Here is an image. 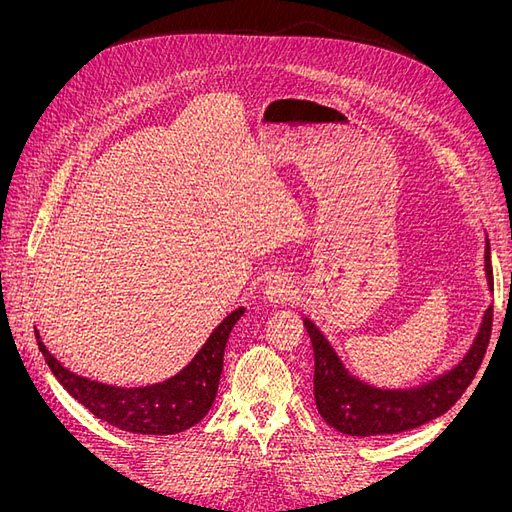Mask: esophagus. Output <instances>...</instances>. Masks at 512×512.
<instances>
[{
    "mask_svg": "<svg viewBox=\"0 0 512 512\" xmlns=\"http://www.w3.org/2000/svg\"><path fill=\"white\" fill-rule=\"evenodd\" d=\"M294 294H297V290H294L292 280H288L286 275H273L265 288H262V297L271 305H284L294 299Z\"/></svg>",
    "mask_w": 512,
    "mask_h": 512,
    "instance_id": "1",
    "label": "esophagus"
}]
</instances>
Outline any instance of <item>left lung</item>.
I'll list each match as a JSON object with an SVG mask.
<instances>
[{"mask_svg":"<svg viewBox=\"0 0 512 512\" xmlns=\"http://www.w3.org/2000/svg\"><path fill=\"white\" fill-rule=\"evenodd\" d=\"M485 275L493 292L489 239L485 241ZM491 322L493 305L485 309L468 352L451 369L408 389H380L354 376L327 335L316 327L314 320L303 316L314 348V397L320 416L333 429L356 438L389 436L433 421L451 410L474 380L489 344Z\"/></svg>","mask_w":512,"mask_h":512,"instance_id":"left-lung-1","label":"left lung"}]
</instances>
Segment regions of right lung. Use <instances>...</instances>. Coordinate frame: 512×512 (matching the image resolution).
Segmentation results:
<instances>
[{"mask_svg": "<svg viewBox=\"0 0 512 512\" xmlns=\"http://www.w3.org/2000/svg\"><path fill=\"white\" fill-rule=\"evenodd\" d=\"M243 314L245 307L230 312L213 329L194 359L175 376L158 384L132 386V389H121V386L74 374L44 346L38 329L34 333L44 361L57 382L100 421L123 431L141 433V436H170L203 421L213 406L224 369L228 335Z\"/></svg>", "mask_w": 512, "mask_h": 512, "instance_id": "add662e5", "label": "right lung"}]
</instances>
